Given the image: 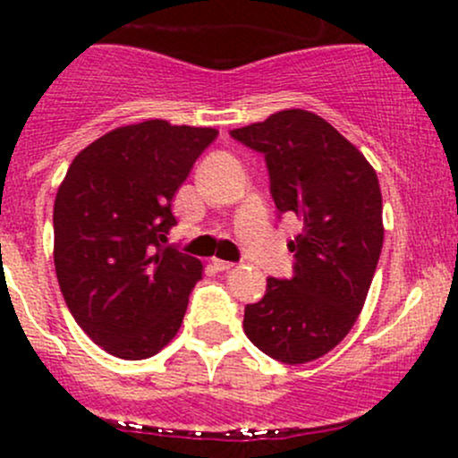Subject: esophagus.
<instances>
[{"label": "esophagus", "mask_w": 458, "mask_h": 458, "mask_svg": "<svg viewBox=\"0 0 458 458\" xmlns=\"http://www.w3.org/2000/svg\"><path fill=\"white\" fill-rule=\"evenodd\" d=\"M213 265H215V269L217 271H230L234 267V262H228V260H219V259H215L213 260Z\"/></svg>", "instance_id": "34e87169"}]
</instances>
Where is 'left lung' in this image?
I'll use <instances>...</instances> for the list:
<instances>
[{
	"instance_id": "8db88e82",
	"label": "left lung",
	"mask_w": 458,
	"mask_h": 458,
	"mask_svg": "<svg viewBox=\"0 0 458 458\" xmlns=\"http://www.w3.org/2000/svg\"><path fill=\"white\" fill-rule=\"evenodd\" d=\"M230 135L265 155L277 213L301 219L288 243L293 277L267 280L265 297L245 306L243 329L284 364L318 360L364 308L383 247L379 178L349 140L306 109H284Z\"/></svg>"
}]
</instances>
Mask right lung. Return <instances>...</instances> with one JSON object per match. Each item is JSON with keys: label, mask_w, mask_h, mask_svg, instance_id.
Listing matches in <instances>:
<instances>
[{"label": "right lung", "mask_w": 458, "mask_h": 458, "mask_svg": "<svg viewBox=\"0 0 458 458\" xmlns=\"http://www.w3.org/2000/svg\"><path fill=\"white\" fill-rule=\"evenodd\" d=\"M217 138L211 127L146 120L72 159L54 204V262L77 325L120 360L157 355L181 329L202 262L165 245L172 199Z\"/></svg>", "instance_id": "obj_1"}]
</instances>
